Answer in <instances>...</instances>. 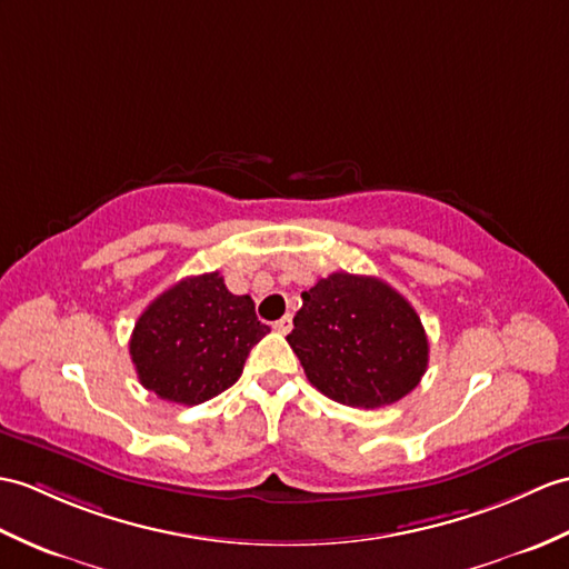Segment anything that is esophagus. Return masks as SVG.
Returning <instances> with one entry per match:
<instances>
[{"label":"esophagus","instance_id":"esophagus-1","mask_svg":"<svg viewBox=\"0 0 569 569\" xmlns=\"http://www.w3.org/2000/svg\"><path fill=\"white\" fill-rule=\"evenodd\" d=\"M290 327H293V320H290V315H283L281 320L273 322V329H276V332H279V335H288Z\"/></svg>","mask_w":569,"mask_h":569}]
</instances>
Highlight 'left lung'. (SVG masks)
I'll list each match as a JSON object with an SVG mask.
<instances>
[{
    "label": "left lung",
    "mask_w": 569,
    "mask_h": 569,
    "mask_svg": "<svg viewBox=\"0 0 569 569\" xmlns=\"http://www.w3.org/2000/svg\"><path fill=\"white\" fill-rule=\"evenodd\" d=\"M312 386L349 407H386L412 392L429 363L415 308L376 276L337 271L302 293L288 337Z\"/></svg>",
    "instance_id": "obj_1"
}]
</instances>
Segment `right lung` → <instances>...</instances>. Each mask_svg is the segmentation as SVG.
<instances>
[{
    "mask_svg": "<svg viewBox=\"0 0 569 569\" xmlns=\"http://www.w3.org/2000/svg\"><path fill=\"white\" fill-rule=\"evenodd\" d=\"M271 329L254 300L232 296L218 271L189 276L157 296L130 335L142 388L177 405H201L234 386L249 351Z\"/></svg>",
    "mask_w": 569,
    "mask_h": 569,
    "instance_id": "obj_1",
    "label": "right lung"
}]
</instances>
